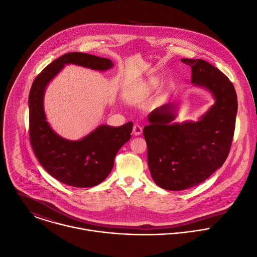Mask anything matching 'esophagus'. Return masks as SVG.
<instances>
[{
    "label": "esophagus",
    "instance_id": "34e87169",
    "mask_svg": "<svg viewBox=\"0 0 257 257\" xmlns=\"http://www.w3.org/2000/svg\"><path fill=\"white\" fill-rule=\"evenodd\" d=\"M142 133H143L142 126H140V125H138V124H135L134 127H133V134H134L135 136H140V135H142Z\"/></svg>",
    "mask_w": 257,
    "mask_h": 257
}]
</instances>
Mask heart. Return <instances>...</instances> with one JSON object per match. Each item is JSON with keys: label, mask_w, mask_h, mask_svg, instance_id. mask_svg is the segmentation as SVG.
Returning a JSON list of instances; mask_svg holds the SVG:
<instances>
[{"label": "heart", "mask_w": 257, "mask_h": 257, "mask_svg": "<svg viewBox=\"0 0 257 257\" xmlns=\"http://www.w3.org/2000/svg\"><path fill=\"white\" fill-rule=\"evenodd\" d=\"M147 85H148V87H149V88L153 89V88H155V87H156V82L154 81V80H150V81L147 83Z\"/></svg>", "instance_id": "b5f03b06"}]
</instances>
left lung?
Segmentation results:
<instances>
[{
    "mask_svg": "<svg viewBox=\"0 0 257 257\" xmlns=\"http://www.w3.org/2000/svg\"><path fill=\"white\" fill-rule=\"evenodd\" d=\"M191 68V83L207 90L215 103L197 121L174 122L178 104L167 103L148 115L144 127L148 165L155 183L167 190H184L209 178L226 161L238 109L233 84L206 61L182 59Z\"/></svg>",
    "mask_w": 257,
    "mask_h": 257,
    "instance_id": "obj_1",
    "label": "left lung"
}]
</instances>
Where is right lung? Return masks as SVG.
Wrapping results in <instances>:
<instances>
[{
	"label": "right lung",
	"instance_id": "add662e5",
	"mask_svg": "<svg viewBox=\"0 0 257 257\" xmlns=\"http://www.w3.org/2000/svg\"><path fill=\"white\" fill-rule=\"evenodd\" d=\"M104 72L109 59L83 53L66 54L49 64L33 81L29 93V137L41 166L59 181L75 187H92L111 172L119 149L131 139L133 122L114 127L100 124L84 138L71 141L59 136L46 120L44 93L66 65Z\"/></svg>",
	"mask_w": 257,
	"mask_h": 257
}]
</instances>
